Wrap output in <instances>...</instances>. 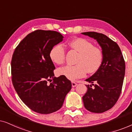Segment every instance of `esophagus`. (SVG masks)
Returning a JSON list of instances; mask_svg holds the SVG:
<instances>
[{
    "mask_svg": "<svg viewBox=\"0 0 132 132\" xmlns=\"http://www.w3.org/2000/svg\"><path fill=\"white\" fill-rule=\"evenodd\" d=\"M71 85H72V87H75V86H77V84L75 82H71Z\"/></svg>",
    "mask_w": 132,
    "mask_h": 132,
    "instance_id": "obj_1",
    "label": "esophagus"
}]
</instances>
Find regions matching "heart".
I'll return each mask as SVG.
<instances>
[{"instance_id": "b5f03b06", "label": "heart", "mask_w": 132, "mask_h": 132, "mask_svg": "<svg viewBox=\"0 0 132 132\" xmlns=\"http://www.w3.org/2000/svg\"><path fill=\"white\" fill-rule=\"evenodd\" d=\"M69 44L71 48L80 53L76 61L77 65H67L59 68L57 73L59 76L75 80L84 77L87 71L89 73H94L98 71L103 61V53L100 48L82 38L73 39ZM49 55L54 63L62 64L65 59V48L61 44L56 45L50 50Z\"/></svg>"}]
</instances>
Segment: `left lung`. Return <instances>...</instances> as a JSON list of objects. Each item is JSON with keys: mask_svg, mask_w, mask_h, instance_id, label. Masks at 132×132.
I'll list each match as a JSON object with an SVG mask.
<instances>
[{"mask_svg": "<svg viewBox=\"0 0 132 132\" xmlns=\"http://www.w3.org/2000/svg\"><path fill=\"white\" fill-rule=\"evenodd\" d=\"M82 34L96 39L103 53L102 66L85 80L92 84L86 85L87 92L82 97L88 111L102 113L111 109L120 97L125 75V61L118 45L106 35L95 32Z\"/></svg>", "mask_w": 132, "mask_h": 132, "instance_id": "8db88e82", "label": "left lung"}]
</instances>
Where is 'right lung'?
<instances>
[{
    "instance_id": "obj_1",
    "label": "right lung",
    "mask_w": 132,
    "mask_h": 132,
    "mask_svg": "<svg viewBox=\"0 0 132 132\" xmlns=\"http://www.w3.org/2000/svg\"><path fill=\"white\" fill-rule=\"evenodd\" d=\"M63 38L56 31L35 30L19 43L12 55L14 87L23 102L37 113L57 111L71 89V82L67 78L54 76L55 67L49 55L52 48Z\"/></svg>"
}]
</instances>
